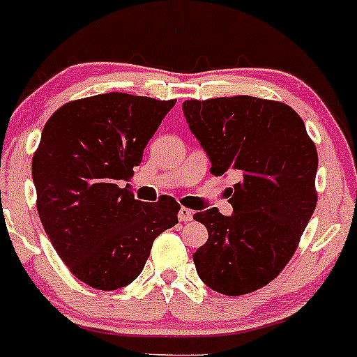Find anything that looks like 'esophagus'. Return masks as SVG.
Here are the masks:
<instances>
[{"instance_id":"obj_1","label":"esophagus","mask_w":357,"mask_h":357,"mask_svg":"<svg viewBox=\"0 0 357 357\" xmlns=\"http://www.w3.org/2000/svg\"><path fill=\"white\" fill-rule=\"evenodd\" d=\"M178 217H179V220H181V222H191V220H193V211L183 206V208L179 210Z\"/></svg>"}]
</instances>
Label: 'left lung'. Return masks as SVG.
Listing matches in <instances>:
<instances>
[{"mask_svg": "<svg viewBox=\"0 0 357 357\" xmlns=\"http://www.w3.org/2000/svg\"><path fill=\"white\" fill-rule=\"evenodd\" d=\"M183 112L215 176L236 174L230 217L193 215L208 241L193 254L198 276L227 296L271 283L295 254L317 206L319 155L298 113L254 96L190 100Z\"/></svg>", "mask_w": 357, "mask_h": 357, "instance_id": "left-lung-1", "label": "left lung"}]
</instances>
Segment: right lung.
Returning a JSON list of instances; mask_svg holds the SVG:
<instances>
[{"label":"right lung","instance_id":"1","mask_svg":"<svg viewBox=\"0 0 357 357\" xmlns=\"http://www.w3.org/2000/svg\"><path fill=\"white\" fill-rule=\"evenodd\" d=\"M176 100L107 93L69 101L47 120L33 154L37 211L69 271L112 291L139 276L155 237L178 223L174 198H134L125 181Z\"/></svg>","mask_w":357,"mask_h":357}]
</instances>
